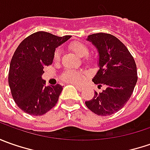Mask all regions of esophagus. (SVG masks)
I'll use <instances>...</instances> for the list:
<instances>
[{
	"label": "esophagus",
	"mask_w": 150,
	"mask_h": 150,
	"mask_svg": "<svg viewBox=\"0 0 150 150\" xmlns=\"http://www.w3.org/2000/svg\"><path fill=\"white\" fill-rule=\"evenodd\" d=\"M76 88H77L79 91H83V90L84 89V87L83 86H82V85H76Z\"/></svg>",
	"instance_id": "34e87169"
}]
</instances>
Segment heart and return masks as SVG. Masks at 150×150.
Segmentation results:
<instances>
[{
    "label": "heart",
    "instance_id": "heart-1",
    "mask_svg": "<svg viewBox=\"0 0 150 150\" xmlns=\"http://www.w3.org/2000/svg\"><path fill=\"white\" fill-rule=\"evenodd\" d=\"M69 48L76 55H78L80 57H85L89 53V49L85 44L79 42H74L69 45ZM61 52L59 49L55 51L53 55V60L55 62H58L60 61ZM84 73L81 71L78 70H72V69H67L62 72L61 78L64 82L70 83H79L83 81L84 78Z\"/></svg>",
    "mask_w": 150,
    "mask_h": 150
}]
</instances>
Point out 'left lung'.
Listing matches in <instances>:
<instances>
[{"label": "left lung", "instance_id": "8db88e82", "mask_svg": "<svg viewBox=\"0 0 150 150\" xmlns=\"http://www.w3.org/2000/svg\"><path fill=\"white\" fill-rule=\"evenodd\" d=\"M99 53V70L93 82L106 88L95 91L86 106L97 115L108 116L127 103L135 87L138 76L135 61L120 40L108 33H94L88 37Z\"/></svg>", "mask_w": 150, "mask_h": 150}]
</instances>
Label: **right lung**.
<instances>
[{
  "label": "right lung",
  "instance_id": "obj_1",
  "mask_svg": "<svg viewBox=\"0 0 150 150\" xmlns=\"http://www.w3.org/2000/svg\"><path fill=\"white\" fill-rule=\"evenodd\" d=\"M70 38L38 32L17 47L10 63L8 83L12 98L22 111L40 116L57 104L62 87H47L42 75L44 67L52 63L55 49Z\"/></svg>",
  "mask_w": 150,
  "mask_h": 150
}]
</instances>
